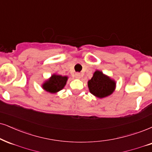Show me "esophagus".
Masks as SVG:
<instances>
[{
	"instance_id": "esophagus-1",
	"label": "esophagus",
	"mask_w": 152,
	"mask_h": 152,
	"mask_svg": "<svg viewBox=\"0 0 152 152\" xmlns=\"http://www.w3.org/2000/svg\"><path fill=\"white\" fill-rule=\"evenodd\" d=\"M75 78H77V79H80V78H81V74L79 72H77L75 74Z\"/></svg>"
}]
</instances>
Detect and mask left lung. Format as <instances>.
<instances>
[{
    "mask_svg": "<svg viewBox=\"0 0 152 152\" xmlns=\"http://www.w3.org/2000/svg\"><path fill=\"white\" fill-rule=\"evenodd\" d=\"M116 83L113 80L106 75L102 71L96 70L93 77L88 81L89 91L98 98H104L113 92Z\"/></svg>",
    "mask_w": 152,
    "mask_h": 152,
    "instance_id": "left-lung-1",
    "label": "left lung"
}]
</instances>
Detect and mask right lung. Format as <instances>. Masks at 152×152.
Listing matches in <instances>:
<instances>
[{"instance_id":"obj_1","label":"right lung","mask_w":152,"mask_h":152,"mask_svg":"<svg viewBox=\"0 0 152 152\" xmlns=\"http://www.w3.org/2000/svg\"><path fill=\"white\" fill-rule=\"evenodd\" d=\"M67 76H62L53 74L42 85V88L48 92L54 94L64 88L67 80Z\"/></svg>"}]
</instances>
